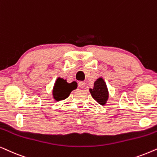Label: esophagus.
<instances>
[{"label":"esophagus","instance_id":"34e87169","mask_svg":"<svg viewBox=\"0 0 157 157\" xmlns=\"http://www.w3.org/2000/svg\"><path fill=\"white\" fill-rule=\"evenodd\" d=\"M85 85H86V83H85V82H83V81H81V82L78 83V86L80 87V88H84Z\"/></svg>","mask_w":157,"mask_h":157}]
</instances>
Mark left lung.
<instances>
[{
  "label": "left lung",
  "mask_w": 157,
  "mask_h": 157,
  "mask_svg": "<svg viewBox=\"0 0 157 157\" xmlns=\"http://www.w3.org/2000/svg\"><path fill=\"white\" fill-rule=\"evenodd\" d=\"M90 93H91L92 97L100 105H103L107 103L109 95L107 85L102 77L98 78L94 82L93 88L90 89Z\"/></svg>",
  "instance_id": "obj_1"
}]
</instances>
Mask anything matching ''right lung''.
Masks as SVG:
<instances>
[{"label":"right lung","mask_w":157,"mask_h":157,"mask_svg":"<svg viewBox=\"0 0 157 157\" xmlns=\"http://www.w3.org/2000/svg\"><path fill=\"white\" fill-rule=\"evenodd\" d=\"M75 89L73 83H67L63 79L58 78L56 80L53 88V98L57 101L66 99L69 97L71 92Z\"/></svg>","instance_id":"right-lung-1"}]
</instances>
